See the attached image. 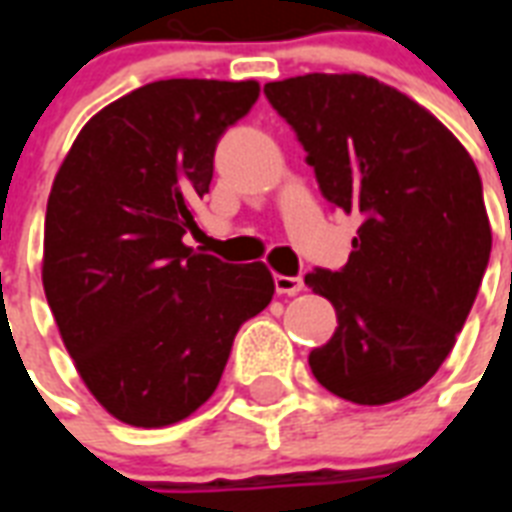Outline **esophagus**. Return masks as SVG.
Returning <instances> with one entry per match:
<instances>
[{"label":"esophagus","instance_id":"obj_1","mask_svg":"<svg viewBox=\"0 0 512 512\" xmlns=\"http://www.w3.org/2000/svg\"><path fill=\"white\" fill-rule=\"evenodd\" d=\"M273 284H276V292H279V295H297V292H303L305 287L303 276H281V273L273 276Z\"/></svg>","mask_w":512,"mask_h":512}]
</instances>
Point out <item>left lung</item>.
Returning <instances> with one entry per match:
<instances>
[{
  "label": "left lung",
  "mask_w": 512,
  "mask_h": 512,
  "mask_svg": "<svg viewBox=\"0 0 512 512\" xmlns=\"http://www.w3.org/2000/svg\"><path fill=\"white\" fill-rule=\"evenodd\" d=\"M265 98L324 199L361 217L345 268L305 276L337 311L332 340L308 356L313 377L361 406L409 396L452 353L489 265L476 164L428 108L372 76H292Z\"/></svg>",
  "instance_id": "8db88e82"
}]
</instances>
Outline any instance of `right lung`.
<instances>
[{
  "label": "right lung",
  "mask_w": 512,
  "mask_h": 512,
  "mask_svg": "<svg viewBox=\"0 0 512 512\" xmlns=\"http://www.w3.org/2000/svg\"><path fill=\"white\" fill-rule=\"evenodd\" d=\"M257 95L252 79L138 87L84 124L55 175L44 295L87 390L127 425L164 428L196 412L241 324L271 303L265 263L183 244L217 140Z\"/></svg>",
  "instance_id": "right-lung-1"
}]
</instances>
